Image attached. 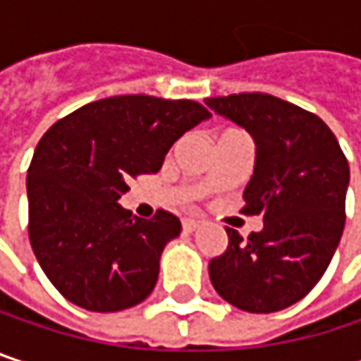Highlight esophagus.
<instances>
[{
    "label": "esophagus",
    "instance_id": "1",
    "mask_svg": "<svg viewBox=\"0 0 361 361\" xmlns=\"http://www.w3.org/2000/svg\"><path fill=\"white\" fill-rule=\"evenodd\" d=\"M198 226H200V221H196V219H183V221H181L183 232H194Z\"/></svg>",
    "mask_w": 361,
    "mask_h": 361
}]
</instances>
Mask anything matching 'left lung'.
Returning <instances> with one entry per match:
<instances>
[{
    "label": "left lung",
    "mask_w": 361,
    "mask_h": 361,
    "mask_svg": "<svg viewBox=\"0 0 361 361\" xmlns=\"http://www.w3.org/2000/svg\"><path fill=\"white\" fill-rule=\"evenodd\" d=\"M204 104L252 137L243 211L263 217V230L249 238L226 228L228 249L209 261L211 284L243 312L286 310L320 282L341 243L349 163L320 116L276 96L234 94Z\"/></svg>",
    "instance_id": "obj_1"
}]
</instances>
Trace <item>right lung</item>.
Here are the masks:
<instances>
[{
  "instance_id": "add662e5",
  "label": "right lung",
  "mask_w": 361,
  "mask_h": 361,
  "mask_svg": "<svg viewBox=\"0 0 361 361\" xmlns=\"http://www.w3.org/2000/svg\"><path fill=\"white\" fill-rule=\"evenodd\" d=\"M207 118L192 100L114 96L71 112L39 140L27 173L29 238L71 303L121 312L154 290L180 219L167 211L135 217L118 198L129 178L157 173L169 148Z\"/></svg>"
}]
</instances>
